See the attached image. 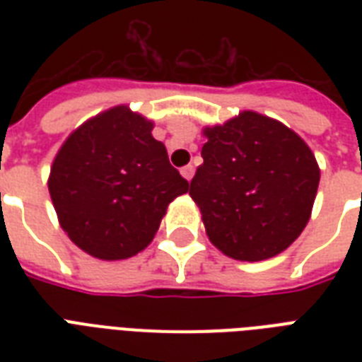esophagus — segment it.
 I'll list each match as a JSON object with an SVG mask.
<instances>
[{"mask_svg":"<svg viewBox=\"0 0 362 362\" xmlns=\"http://www.w3.org/2000/svg\"><path fill=\"white\" fill-rule=\"evenodd\" d=\"M180 173H182V176H184V178L189 182L193 178V173H195V169H193V165H186V167H182Z\"/></svg>","mask_w":362,"mask_h":362,"instance_id":"34e87169","label":"esophagus"}]
</instances>
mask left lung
<instances>
[{
	"instance_id": "1",
	"label": "left lung",
	"mask_w": 362,
	"mask_h": 362,
	"mask_svg": "<svg viewBox=\"0 0 362 362\" xmlns=\"http://www.w3.org/2000/svg\"><path fill=\"white\" fill-rule=\"evenodd\" d=\"M203 133L204 163L189 195L210 242L238 261H263L291 246L308 223L320 186L308 144L252 110Z\"/></svg>"
}]
</instances>
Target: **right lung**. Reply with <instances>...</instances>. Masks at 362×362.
Wrapping results in <instances>:
<instances>
[{"instance_id": "obj_1", "label": "right lung", "mask_w": 362, "mask_h": 362, "mask_svg": "<svg viewBox=\"0 0 362 362\" xmlns=\"http://www.w3.org/2000/svg\"><path fill=\"white\" fill-rule=\"evenodd\" d=\"M153 124L120 105L76 127L54 158L48 192L67 237L105 261L152 242L169 203L189 189Z\"/></svg>"}]
</instances>
